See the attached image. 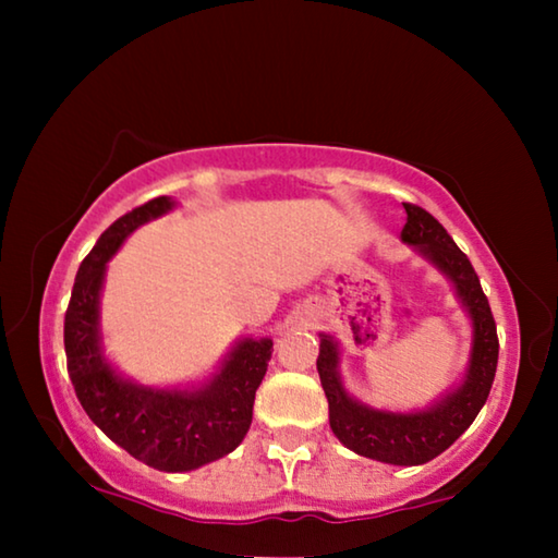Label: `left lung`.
<instances>
[{
	"label": "left lung",
	"instance_id": "obj_1",
	"mask_svg": "<svg viewBox=\"0 0 558 558\" xmlns=\"http://www.w3.org/2000/svg\"><path fill=\"white\" fill-rule=\"evenodd\" d=\"M405 226L401 239L418 248L456 282L458 298L472 317V359L470 369L456 391L418 413L374 411L349 399L337 362L339 352L332 339L323 335L317 356V372L329 401V426L349 450L359 456L391 462V465H423L448 450L470 428L483 409L497 372L499 339L497 325L489 310L480 278L448 231L436 216L415 204H403Z\"/></svg>",
	"mask_w": 558,
	"mask_h": 558
}]
</instances>
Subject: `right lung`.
I'll use <instances>...</instances> for the list:
<instances>
[{
  "instance_id": "right-lung-1",
  "label": "right lung",
  "mask_w": 558,
  "mask_h": 558,
  "mask_svg": "<svg viewBox=\"0 0 558 558\" xmlns=\"http://www.w3.org/2000/svg\"><path fill=\"white\" fill-rule=\"evenodd\" d=\"M174 202L157 196L110 226L83 258L65 310V364L90 421L132 458L165 472H184L223 458L251 428L256 389L268 369L270 339H243L199 391L145 389L120 379L100 352L98 300L108 260L122 241Z\"/></svg>"
}]
</instances>
